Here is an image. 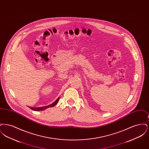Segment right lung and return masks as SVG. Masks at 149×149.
<instances>
[{
  "label": "right lung",
  "mask_w": 149,
  "mask_h": 149,
  "mask_svg": "<svg viewBox=\"0 0 149 149\" xmlns=\"http://www.w3.org/2000/svg\"><path fill=\"white\" fill-rule=\"evenodd\" d=\"M59 98H60V97H59L57 99H56V100H55L52 103H51V104H49V105H47V106L37 107H29V108H31V109L33 110V111H43V110H45V109H47V108H50V107H52L55 106L56 104L57 103V102H58V100H59Z\"/></svg>",
  "instance_id": "right-lung-1"
}]
</instances>
